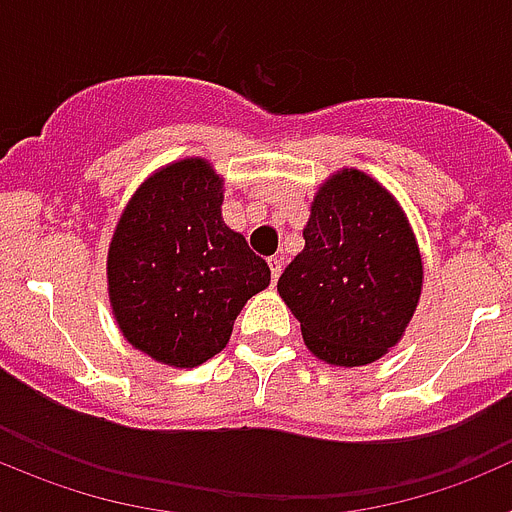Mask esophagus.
<instances>
[{
	"label": "esophagus",
	"instance_id": "34e87169",
	"mask_svg": "<svg viewBox=\"0 0 512 512\" xmlns=\"http://www.w3.org/2000/svg\"><path fill=\"white\" fill-rule=\"evenodd\" d=\"M269 269H271V282H277L279 274H282V256H271Z\"/></svg>",
	"mask_w": 512,
	"mask_h": 512
}]
</instances>
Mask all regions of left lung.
I'll return each instance as SVG.
<instances>
[{
	"mask_svg": "<svg viewBox=\"0 0 512 512\" xmlns=\"http://www.w3.org/2000/svg\"><path fill=\"white\" fill-rule=\"evenodd\" d=\"M305 248L279 277L305 346L333 366H366L400 343L423 289V259L395 194L359 169L318 187Z\"/></svg>",
	"mask_w": 512,
	"mask_h": 512,
	"instance_id": "left-lung-1",
	"label": "left lung"
}]
</instances>
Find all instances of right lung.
<instances>
[{
  "label": "right lung",
  "instance_id": "right-lung-1",
  "mask_svg": "<svg viewBox=\"0 0 512 512\" xmlns=\"http://www.w3.org/2000/svg\"><path fill=\"white\" fill-rule=\"evenodd\" d=\"M271 271L223 220V176L207 158L153 171L122 210L107 251V292L125 341L174 369L220 354Z\"/></svg>",
  "mask_w": 512,
  "mask_h": 512
}]
</instances>
